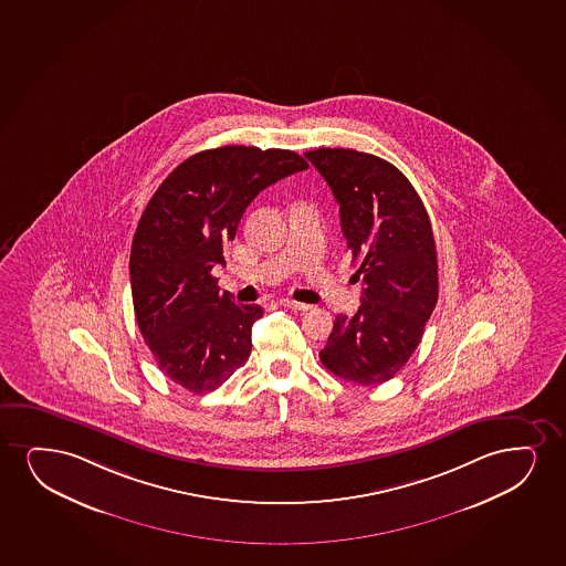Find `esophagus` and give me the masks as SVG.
I'll return each instance as SVG.
<instances>
[{"instance_id":"obj_1","label":"esophagus","mask_w":566,"mask_h":566,"mask_svg":"<svg viewBox=\"0 0 566 566\" xmlns=\"http://www.w3.org/2000/svg\"><path fill=\"white\" fill-rule=\"evenodd\" d=\"M280 304H283V306H286V308L298 310V312H306V310L312 308L310 304H304V302L289 301V298L281 301Z\"/></svg>"}]
</instances>
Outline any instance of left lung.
Listing matches in <instances>:
<instances>
[{
	"instance_id": "1",
	"label": "left lung",
	"mask_w": 566,
	"mask_h": 566,
	"mask_svg": "<svg viewBox=\"0 0 566 566\" xmlns=\"http://www.w3.org/2000/svg\"><path fill=\"white\" fill-rule=\"evenodd\" d=\"M329 184L354 273L364 283L361 306L338 314L322 364L364 387L392 379L421 343L438 301L437 243L409 179L385 158L354 149L304 153Z\"/></svg>"
}]
</instances>
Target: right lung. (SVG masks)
Instances as JSON below:
<instances>
[{
	"instance_id": "obj_1",
	"label": "right lung",
	"mask_w": 566,
	"mask_h": 566,
	"mask_svg": "<svg viewBox=\"0 0 566 566\" xmlns=\"http://www.w3.org/2000/svg\"><path fill=\"white\" fill-rule=\"evenodd\" d=\"M308 163L286 149L226 145L184 160L137 223L129 280L137 327L160 371L189 392H212L251 356L264 310L235 304L212 268L226 265L247 207Z\"/></svg>"
}]
</instances>
